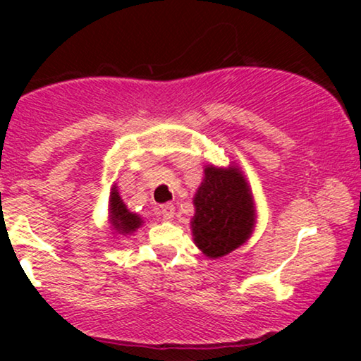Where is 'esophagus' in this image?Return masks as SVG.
<instances>
[{
  "instance_id": "34e87169",
  "label": "esophagus",
  "mask_w": 361,
  "mask_h": 361,
  "mask_svg": "<svg viewBox=\"0 0 361 361\" xmlns=\"http://www.w3.org/2000/svg\"><path fill=\"white\" fill-rule=\"evenodd\" d=\"M161 214L164 216V220H172L174 219V214H176V207L171 205V204H166L161 207Z\"/></svg>"
}]
</instances>
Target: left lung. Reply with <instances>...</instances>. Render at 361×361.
I'll use <instances>...</instances> for the list:
<instances>
[{
    "mask_svg": "<svg viewBox=\"0 0 361 361\" xmlns=\"http://www.w3.org/2000/svg\"><path fill=\"white\" fill-rule=\"evenodd\" d=\"M194 197L192 236L209 258H221L240 248L253 233L256 210L251 189L236 166H207Z\"/></svg>",
    "mask_w": 361,
    "mask_h": 361,
    "instance_id": "obj_1",
    "label": "left lung"
}]
</instances>
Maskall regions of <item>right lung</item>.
I'll use <instances>...</instances> for the list:
<instances>
[{"mask_svg": "<svg viewBox=\"0 0 361 361\" xmlns=\"http://www.w3.org/2000/svg\"><path fill=\"white\" fill-rule=\"evenodd\" d=\"M108 214H110L111 230H115L120 235H131L145 224L137 214L128 210V207L118 194L116 185L111 187L110 192V207H108Z\"/></svg>", "mask_w": 361, "mask_h": 361, "instance_id": "right-lung-1", "label": "right lung"}]
</instances>
